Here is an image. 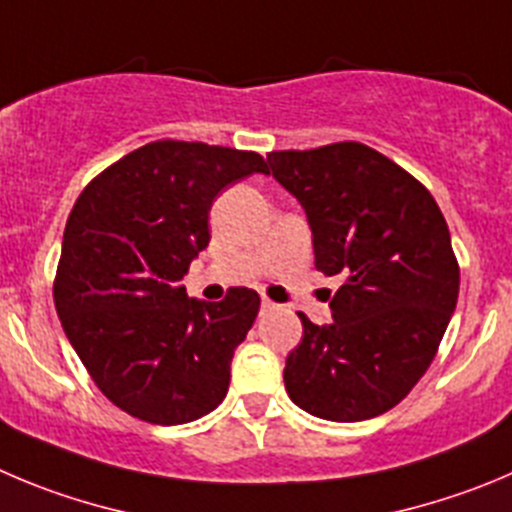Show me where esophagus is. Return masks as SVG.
Segmentation results:
<instances>
[{
    "mask_svg": "<svg viewBox=\"0 0 512 512\" xmlns=\"http://www.w3.org/2000/svg\"><path fill=\"white\" fill-rule=\"evenodd\" d=\"M260 308H262V313H270V310H278V308H280V305H278V303H272V300H270V298H262Z\"/></svg>",
    "mask_w": 512,
    "mask_h": 512,
    "instance_id": "obj_1",
    "label": "esophagus"
}]
</instances>
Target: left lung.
I'll return each mask as SVG.
<instances>
[{
	"label": "left lung",
	"instance_id": "left-lung-1",
	"mask_svg": "<svg viewBox=\"0 0 512 512\" xmlns=\"http://www.w3.org/2000/svg\"><path fill=\"white\" fill-rule=\"evenodd\" d=\"M265 174L305 209L315 267L346 278L333 323L298 313L288 396L328 422L379 417L422 379L455 313L460 267L447 222L412 174L364 143L272 151Z\"/></svg>",
	"mask_w": 512,
	"mask_h": 512
}]
</instances>
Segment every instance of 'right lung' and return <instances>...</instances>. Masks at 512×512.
Wrapping results in <instances>:
<instances>
[{
  "label": "right lung",
  "mask_w": 512,
  "mask_h": 512,
  "mask_svg": "<svg viewBox=\"0 0 512 512\" xmlns=\"http://www.w3.org/2000/svg\"><path fill=\"white\" fill-rule=\"evenodd\" d=\"M250 174H265L255 151L154 141L95 176L70 212L57 315L98 389L131 417L186 424L227 396L260 295L232 288L207 303L181 278L209 245L219 191Z\"/></svg>",
  "instance_id": "right-lung-1"
}]
</instances>
